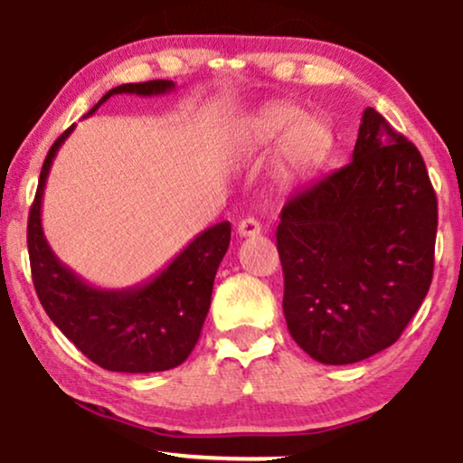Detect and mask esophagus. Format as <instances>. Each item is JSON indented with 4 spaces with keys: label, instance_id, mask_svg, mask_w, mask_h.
Returning <instances> with one entry per match:
<instances>
[{
    "label": "esophagus",
    "instance_id": "obj_1",
    "mask_svg": "<svg viewBox=\"0 0 463 463\" xmlns=\"http://www.w3.org/2000/svg\"><path fill=\"white\" fill-rule=\"evenodd\" d=\"M237 232H239V237H257V235H261V224H259L254 217H246V220L239 222Z\"/></svg>",
    "mask_w": 463,
    "mask_h": 463
}]
</instances>
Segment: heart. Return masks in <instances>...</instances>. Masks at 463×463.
Returning <instances> with one entry per match:
<instances>
[{
    "instance_id": "1",
    "label": "heart",
    "mask_w": 463,
    "mask_h": 463,
    "mask_svg": "<svg viewBox=\"0 0 463 463\" xmlns=\"http://www.w3.org/2000/svg\"><path fill=\"white\" fill-rule=\"evenodd\" d=\"M287 137L283 143V167L289 176H305L326 161L333 147V132L326 121L317 117H305L296 106H269L237 132V150L241 154L265 152L276 141Z\"/></svg>"
}]
</instances>
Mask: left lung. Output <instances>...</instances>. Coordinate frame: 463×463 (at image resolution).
Returning a JSON list of instances; mask_svg holds the SVG:
<instances>
[{"label": "left lung", "mask_w": 463, "mask_h": 463, "mask_svg": "<svg viewBox=\"0 0 463 463\" xmlns=\"http://www.w3.org/2000/svg\"><path fill=\"white\" fill-rule=\"evenodd\" d=\"M435 232L438 198L418 147L365 109L353 161L296 191L276 228L296 344L328 365L392 346L431 287Z\"/></svg>", "instance_id": "left-lung-1"}]
</instances>
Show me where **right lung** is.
<instances>
[{
  "instance_id": "obj_1",
  "label": "right lung",
  "mask_w": 463,
  "mask_h": 463,
  "mask_svg": "<svg viewBox=\"0 0 463 463\" xmlns=\"http://www.w3.org/2000/svg\"><path fill=\"white\" fill-rule=\"evenodd\" d=\"M169 91H174L172 80L119 84L87 117L113 95L135 93L150 98ZM71 130L73 126L47 152L28 217V252L36 296L50 320L99 368L130 374L176 368L198 344L211 307L217 268L231 243V224L220 222L202 231L147 283L128 289H99L84 283L58 261L41 224L47 174Z\"/></svg>"
}]
</instances>
